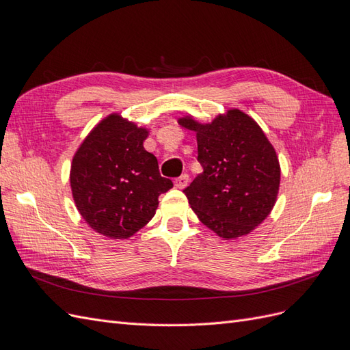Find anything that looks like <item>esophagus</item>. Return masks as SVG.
<instances>
[{
  "mask_svg": "<svg viewBox=\"0 0 350 350\" xmlns=\"http://www.w3.org/2000/svg\"><path fill=\"white\" fill-rule=\"evenodd\" d=\"M188 183H189L188 175H187V174H183L181 176L175 179V187L179 188V189H184V188L188 185Z\"/></svg>",
  "mask_w": 350,
  "mask_h": 350,
  "instance_id": "obj_1",
  "label": "esophagus"
}]
</instances>
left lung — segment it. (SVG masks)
<instances>
[{
	"mask_svg": "<svg viewBox=\"0 0 350 350\" xmlns=\"http://www.w3.org/2000/svg\"><path fill=\"white\" fill-rule=\"evenodd\" d=\"M178 124L194 131L203 172L184 189L203 225L224 239L245 237L276 204L280 163L256 120L241 109L219 113L211 122L193 115Z\"/></svg>",
	"mask_w": 350,
	"mask_h": 350,
	"instance_id": "1",
	"label": "left lung"
}]
</instances>
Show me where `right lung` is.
<instances>
[{
    "mask_svg": "<svg viewBox=\"0 0 350 350\" xmlns=\"http://www.w3.org/2000/svg\"><path fill=\"white\" fill-rule=\"evenodd\" d=\"M149 129L112 112L93 126L72 156L74 203L99 235L131 238L154 216L159 196L174 187L144 149Z\"/></svg>",
    "mask_w": 350,
    "mask_h": 350,
    "instance_id": "right-lung-1",
    "label": "right lung"
}]
</instances>
